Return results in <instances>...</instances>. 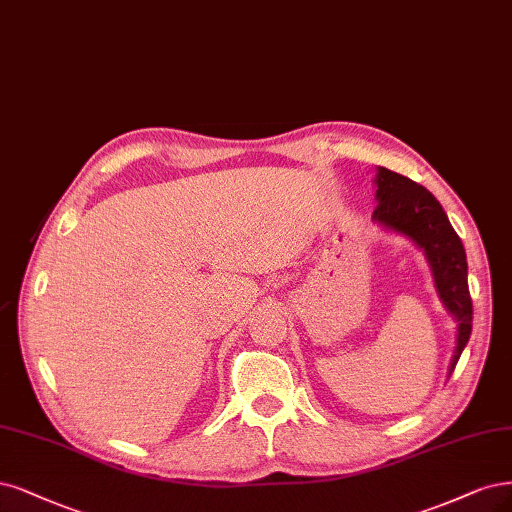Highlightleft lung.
I'll return each mask as SVG.
<instances>
[{
  "label": "left lung",
  "instance_id": "left-lung-1",
  "mask_svg": "<svg viewBox=\"0 0 512 512\" xmlns=\"http://www.w3.org/2000/svg\"><path fill=\"white\" fill-rule=\"evenodd\" d=\"M375 201L373 222L383 231L407 237L424 252L440 303L457 324L449 377L472 332L468 262L462 239L432 192L396 171L377 167Z\"/></svg>",
  "mask_w": 512,
  "mask_h": 512
}]
</instances>
